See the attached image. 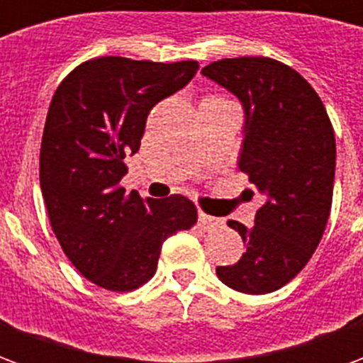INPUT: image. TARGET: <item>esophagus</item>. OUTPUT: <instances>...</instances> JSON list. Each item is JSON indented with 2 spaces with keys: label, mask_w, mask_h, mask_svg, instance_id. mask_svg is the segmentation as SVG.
I'll list each match as a JSON object with an SVG mask.
<instances>
[{
  "label": "esophagus",
  "mask_w": 363,
  "mask_h": 363,
  "mask_svg": "<svg viewBox=\"0 0 363 363\" xmlns=\"http://www.w3.org/2000/svg\"><path fill=\"white\" fill-rule=\"evenodd\" d=\"M198 221H200V225L204 229L216 228V225H221V223H223V220H220V218H213V216H208V213L204 212L198 213Z\"/></svg>",
  "instance_id": "esophagus-1"
}]
</instances>
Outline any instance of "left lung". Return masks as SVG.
Segmentation results:
<instances>
[{
	"label": "left lung",
	"instance_id": "8db88e82",
	"mask_svg": "<svg viewBox=\"0 0 363 363\" xmlns=\"http://www.w3.org/2000/svg\"><path fill=\"white\" fill-rule=\"evenodd\" d=\"M202 75L243 104L239 169L264 200L252 228L228 221L247 252L216 274L237 291L270 294L303 270L325 233L335 184V130L315 89L278 60L225 58L206 66Z\"/></svg>",
	"mask_w": 363,
	"mask_h": 363
}]
</instances>
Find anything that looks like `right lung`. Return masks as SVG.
I'll return each mask as SVG.
<instances>
[{
    "label": "right lung",
    "instance_id": "obj_1",
    "mask_svg": "<svg viewBox=\"0 0 363 363\" xmlns=\"http://www.w3.org/2000/svg\"><path fill=\"white\" fill-rule=\"evenodd\" d=\"M196 72L194 60L104 56L75 67L52 96L40 145L44 204L67 259L101 288H140L157 270L167 237L196 223L189 198L143 200L120 186L151 108Z\"/></svg>",
    "mask_w": 363,
    "mask_h": 363
}]
</instances>
